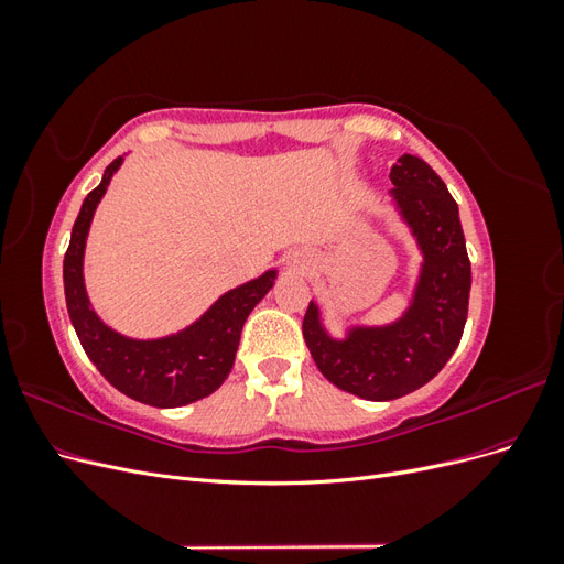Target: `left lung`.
I'll return each mask as SVG.
<instances>
[{
    "label": "left lung",
    "mask_w": 564,
    "mask_h": 564,
    "mask_svg": "<svg viewBox=\"0 0 564 564\" xmlns=\"http://www.w3.org/2000/svg\"><path fill=\"white\" fill-rule=\"evenodd\" d=\"M390 197L423 253L404 315L383 327H350L332 338L317 303L303 317V338L317 369L336 388L386 402L429 383L456 350L468 317L470 261L447 185L421 158L402 155L390 169Z\"/></svg>",
    "instance_id": "1"
}]
</instances>
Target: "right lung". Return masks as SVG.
I'll list each match as a JSON object with an SVG mask.
<instances>
[{
  "label": "right lung",
  "instance_id": "right-lung-1",
  "mask_svg": "<svg viewBox=\"0 0 564 564\" xmlns=\"http://www.w3.org/2000/svg\"><path fill=\"white\" fill-rule=\"evenodd\" d=\"M119 166L122 158L108 164L104 181L84 197L73 226L70 247L63 259L67 315L84 352L119 392L150 406H183L212 395L228 379L245 322L275 284L278 270H268L261 278L230 289L178 334L139 340L110 329L91 308L84 286V247L94 212Z\"/></svg>",
  "mask_w": 564,
  "mask_h": 564
}]
</instances>
